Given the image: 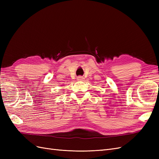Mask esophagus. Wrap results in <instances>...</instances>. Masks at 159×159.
I'll return each mask as SVG.
<instances>
[{"label":"esophagus","instance_id":"obj_1","mask_svg":"<svg viewBox=\"0 0 159 159\" xmlns=\"http://www.w3.org/2000/svg\"><path fill=\"white\" fill-rule=\"evenodd\" d=\"M83 80H84V77L83 76L80 75V76L77 77V80H78V81H82Z\"/></svg>","mask_w":159,"mask_h":159}]
</instances>
